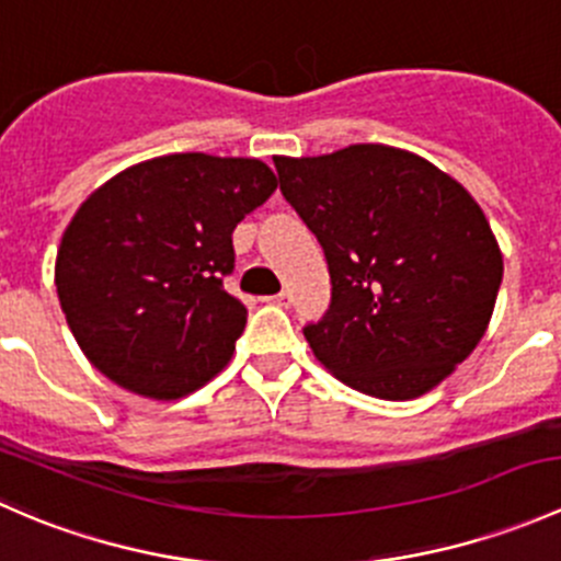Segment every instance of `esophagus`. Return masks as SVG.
Segmentation results:
<instances>
[{"mask_svg": "<svg viewBox=\"0 0 561 561\" xmlns=\"http://www.w3.org/2000/svg\"><path fill=\"white\" fill-rule=\"evenodd\" d=\"M265 301H271V304H276V307H290V301H293V296H290V290H282V293H276V296H271V298H265Z\"/></svg>", "mask_w": 561, "mask_h": 561, "instance_id": "esophagus-1", "label": "esophagus"}]
</instances>
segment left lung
<instances>
[{
	"instance_id": "8db88e82",
	"label": "left lung",
	"mask_w": 561,
	"mask_h": 561,
	"mask_svg": "<svg viewBox=\"0 0 561 561\" xmlns=\"http://www.w3.org/2000/svg\"><path fill=\"white\" fill-rule=\"evenodd\" d=\"M274 165L331 274V307L304 328L317 360L377 399L437 388L478 347L502 285L500 244L474 197L382 144Z\"/></svg>"
}]
</instances>
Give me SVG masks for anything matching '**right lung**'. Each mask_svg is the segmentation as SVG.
Listing matches in <instances>:
<instances>
[{"mask_svg":"<svg viewBox=\"0 0 561 561\" xmlns=\"http://www.w3.org/2000/svg\"><path fill=\"white\" fill-rule=\"evenodd\" d=\"M265 162L168 154L94 190L61 236L56 293L107 380L171 401L228 366L247 309L225 290L233 230L276 190Z\"/></svg>","mask_w":561,"mask_h":561,"instance_id":"1","label":"right lung"}]
</instances>
